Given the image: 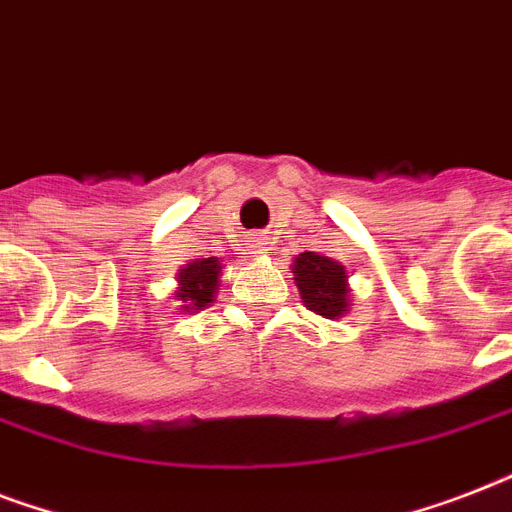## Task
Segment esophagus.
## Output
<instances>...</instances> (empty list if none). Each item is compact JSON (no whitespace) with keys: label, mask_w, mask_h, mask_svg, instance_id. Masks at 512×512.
<instances>
[{"label":"esophagus","mask_w":512,"mask_h":512,"mask_svg":"<svg viewBox=\"0 0 512 512\" xmlns=\"http://www.w3.org/2000/svg\"><path fill=\"white\" fill-rule=\"evenodd\" d=\"M263 252H268V241H265L263 236H257V239L252 241V255H263Z\"/></svg>","instance_id":"34e87169"}]
</instances>
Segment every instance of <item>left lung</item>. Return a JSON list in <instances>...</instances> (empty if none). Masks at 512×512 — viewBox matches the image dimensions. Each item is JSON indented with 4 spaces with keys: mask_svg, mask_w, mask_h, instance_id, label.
<instances>
[{
    "mask_svg": "<svg viewBox=\"0 0 512 512\" xmlns=\"http://www.w3.org/2000/svg\"><path fill=\"white\" fill-rule=\"evenodd\" d=\"M295 284L308 311L337 319L348 311V276L340 263L319 252H303L295 260Z\"/></svg>",
    "mask_w": 512,
    "mask_h": 512,
    "instance_id": "left-lung-1",
    "label": "left lung"
}]
</instances>
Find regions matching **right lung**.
Instances as JSON below:
<instances>
[{"mask_svg": "<svg viewBox=\"0 0 512 512\" xmlns=\"http://www.w3.org/2000/svg\"><path fill=\"white\" fill-rule=\"evenodd\" d=\"M217 276H220V260L217 257H207V260H196L188 268L180 271V292L177 300H183V308H193L201 311L212 303L217 289Z\"/></svg>", "mask_w": 512, "mask_h": 512, "instance_id": "obj_1", "label": "right lung"}]
</instances>
